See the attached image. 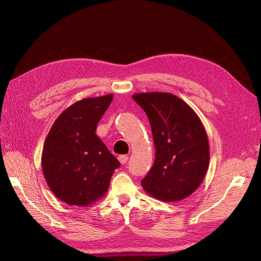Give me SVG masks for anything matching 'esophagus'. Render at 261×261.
I'll return each instance as SVG.
<instances>
[{
	"mask_svg": "<svg viewBox=\"0 0 261 261\" xmlns=\"http://www.w3.org/2000/svg\"><path fill=\"white\" fill-rule=\"evenodd\" d=\"M127 159H129V157L126 156V154H121V156H119V162L122 164V165H124V164H126V162H127Z\"/></svg>",
	"mask_w": 261,
	"mask_h": 261,
	"instance_id": "34e87169",
	"label": "esophagus"
}]
</instances>
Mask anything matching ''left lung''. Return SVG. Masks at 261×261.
Wrapping results in <instances>:
<instances>
[{
  "label": "left lung",
  "mask_w": 261,
  "mask_h": 261,
  "mask_svg": "<svg viewBox=\"0 0 261 261\" xmlns=\"http://www.w3.org/2000/svg\"><path fill=\"white\" fill-rule=\"evenodd\" d=\"M132 98L148 116L156 148L153 166L141 180L143 190L163 202L186 198L208 168L204 125L190 105L170 93H139Z\"/></svg>",
  "instance_id": "1"
}]
</instances>
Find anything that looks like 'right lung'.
Listing matches in <instances>:
<instances>
[{
	"label": "right lung",
	"mask_w": 261,
	"mask_h": 261,
	"mask_svg": "<svg viewBox=\"0 0 261 261\" xmlns=\"http://www.w3.org/2000/svg\"><path fill=\"white\" fill-rule=\"evenodd\" d=\"M112 94L70 105L55 121L43 145L41 165L47 184L60 201L87 206L105 195L119 160L96 136Z\"/></svg>",
	"instance_id": "right-lung-1"
}]
</instances>
